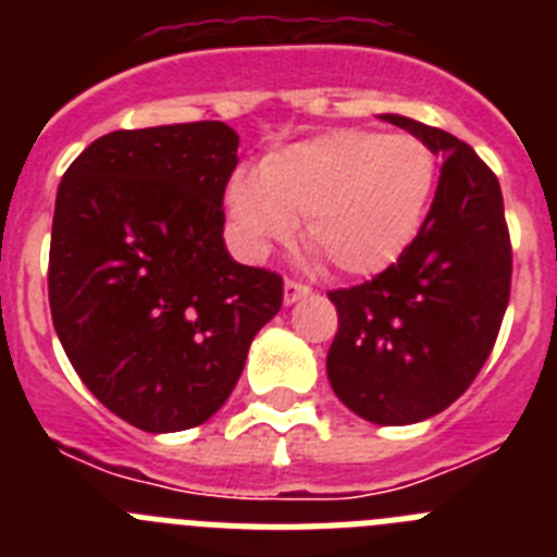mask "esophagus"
Segmentation results:
<instances>
[{"label": "esophagus", "mask_w": 557, "mask_h": 557, "mask_svg": "<svg viewBox=\"0 0 557 557\" xmlns=\"http://www.w3.org/2000/svg\"><path fill=\"white\" fill-rule=\"evenodd\" d=\"M309 293H312L309 284L295 282V278H287V282H284V304H295L298 298H307Z\"/></svg>", "instance_id": "1"}]
</instances>
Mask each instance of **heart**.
I'll use <instances>...</instances> for the list:
<instances>
[{"label": "heart", "instance_id": "obj_1", "mask_svg": "<svg viewBox=\"0 0 557 557\" xmlns=\"http://www.w3.org/2000/svg\"><path fill=\"white\" fill-rule=\"evenodd\" d=\"M430 147L405 133L339 127L264 156L228 184V209L253 250L287 243L295 220L329 268L373 275L410 248L435 191Z\"/></svg>", "mask_w": 557, "mask_h": 557}]
</instances>
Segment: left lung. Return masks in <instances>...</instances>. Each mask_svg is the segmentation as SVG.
<instances>
[{
    "label": "left lung",
    "mask_w": 557,
    "mask_h": 557,
    "mask_svg": "<svg viewBox=\"0 0 557 557\" xmlns=\"http://www.w3.org/2000/svg\"><path fill=\"white\" fill-rule=\"evenodd\" d=\"M444 156L410 248L371 282L332 289L334 393L382 426L416 424L457 401L485 366L508 309L513 248L494 170L466 141L387 113Z\"/></svg>",
    "instance_id": "obj_1"
}]
</instances>
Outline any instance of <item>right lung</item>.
Listing matches in <instances>:
<instances>
[{
	"label": "right lung",
	"instance_id": "add662e5",
	"mask_svg": "<svg viewBox=\"0 0 557 557\" xmlns=\"http://www.w3.org/2000/svg\"><path fill=\"white\" fill-rule=\"evenodd\" d=\"M239 136L223 122L113 131L58 186L49 309L83 385L127 424L181 432L234 391L282 275L225 250Z\"/></svg>",
	"mask_w": 557,
	"mask_h": 557
}]
</instances>
